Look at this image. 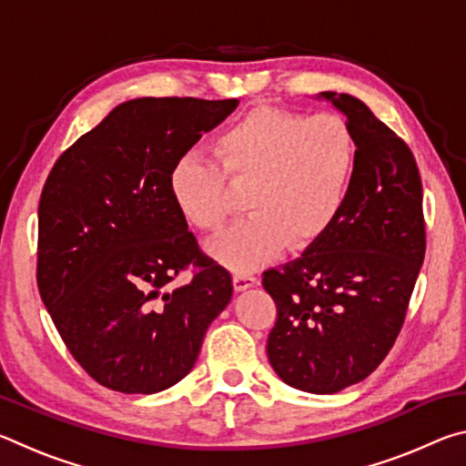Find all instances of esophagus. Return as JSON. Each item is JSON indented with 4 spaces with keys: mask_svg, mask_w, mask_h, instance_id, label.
I'll use <instances>...</instances> for the list:
<instances>
[{
    "mask_svg": "<svg viewBox=\"0 0 466 466\" xmlns=\"http://www.w3.org/2000/svg\"><path fill=\"white\" fill-rule=\"evenodd\" d=\"M255 283H257V278L252 273H248V271L234 273V288H236V291L248 289V288L255 286Z\"/></svg>",
    "mask_w": 466,
    "mask_h": 466,
    "instance_id": "esophagus-1",
    "label": "esophagus"
}]
</instances>
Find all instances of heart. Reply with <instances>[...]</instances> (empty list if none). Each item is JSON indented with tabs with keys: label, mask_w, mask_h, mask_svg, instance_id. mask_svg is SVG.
<instances>
[{
	"label": "heart",
	"mask_w": 466,
	"mask_h": 466,
	"mask_svg": "<svg viewBox=\"0 0 466 466\" xmlns=\"http://www.w3.org/2000/svg\"><path fill=\"white\" fill-rule=\"evenodd\" d=\"M216 160L185 154L172 164L168 191L195 230L218 234L236 208L234 187H247L252 211L211 244L236 271L255 269L289 248L309 247L341 211L353 168L356 137L335 113L304 115L257 106L214 141Z\"/></svg>",
	"instance_id": "1"
}]
</instances>
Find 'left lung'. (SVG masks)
Listing matches in <instances>:
<instances>
[{"mask_svg": "<svg viewBox=\"0 0 466 466\" xmlns=\"http://www.w3.org/2000/svg\"><path fill=\"white\" fill-rule=\"evenodd\" d=\"M356 168L333 226L294 261L263 273L275 325L267 356L283 382L330 394L364 380L403 329L425 257L421 177L411 149L350 94Z\"/></svg>", "mask_w": 466, "mask_h": 466, "instance_id": "8db88e82", "label": "left lung"}]
</instances>
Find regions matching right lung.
<instances>
[{
  "label": "right lung",
  "instance_id": "add662e5",
  "mask_svg": "<svg viewBox=\"0 0 466 466\" xmlns=\"http://www.w3.org/2000/svg\"><path fill=\"white\" fill-rule=\"evenodd\" d=\"M236 98H137L84 133L38 201L36 286L63 343L98 384L160 392L191 372L232 298L168 191L172 164ZM187 287L169 289L180 272Z\"/></svg>",
  "mask_w": 466,
  "mask_h": 466
}]
</instances>
